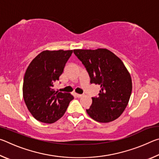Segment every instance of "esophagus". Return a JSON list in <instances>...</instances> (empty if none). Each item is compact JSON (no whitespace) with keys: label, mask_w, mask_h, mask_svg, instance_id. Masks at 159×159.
Listing matches in <instances>:
<instances>
[{"label":"esophagus","mask_w":159,"mask_h":159,"mask_svg":"<svg viewBox=\"0 0 159 159\" xmlns=\"http://www.w3.org/2000/svg\"><path fill=\"white\" fill-rule=\"evenodd\" d=\"M76 95L77 98H82V97L83 96V95H81V94H76Z\"/></svg>","instance_id":"1"}]
</instances>
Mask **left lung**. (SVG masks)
Here are the masks:
<instances>
[{"label": "left lung", "instance_id": "left-lung-1", "mask_svg": "<svg viewBox=\"0 0 159 159\" xmlns=\"http://www.w3.org/2000/svg\"><path fill=\"white\" fill-rule=\"evenodd\" d=\"M74 53L85 66L90 83L101 88L98 96L92 98L88 114L99 123L116 120L124 111L132 93V79L124 64L105 48L77 49Z\"/></svg>", "mask_w": 159, "mask_h": 159}]
</instances>
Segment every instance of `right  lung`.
<instances>
[{"label":"right lung","instance_id":"1","mask_svg":"<svg viewBox=\"0 0 159 159\" xmlns=\"http://www.w3.org/2000/svg\"><path fill=\"white\" fill-rule=\"evenodd\" d=\"M72 52V50L43 51L26 69L22 89L24 99L29 111L39 121H57L74 99L70 93L53 89Z\"/></svg>","mask_w":159,"mask_h":159}]
</instances>
